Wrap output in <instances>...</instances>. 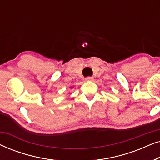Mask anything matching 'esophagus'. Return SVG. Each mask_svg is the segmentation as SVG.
<instances>
[{
    "label": "esophagus",
    "instance_id": "1",
    "mask_svg": "<svg viewBox=\"0 0 160 160\" xmlns=\"http://www.w3.org/2000/svg\"><path fill=\"white\" fill-rule=\"evenodd\" d=\"M85 79H86V81H88V82H90V81H92L94 79V78L92 76H87Z\"/></svg>",
    "mask_w": 160,
    "mask_h": 160
}]
</instances>
